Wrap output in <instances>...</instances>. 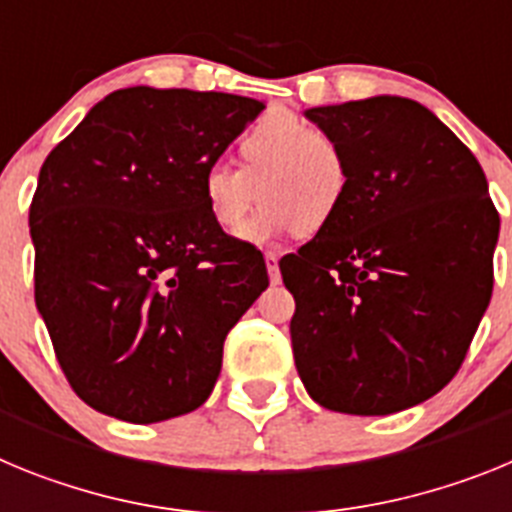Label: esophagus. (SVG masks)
<instances>
[{"label": "esophagus", "instance_id": "esophagus-1", "mask_svg": "<svg viewBox=\"0 0 512 512\" xmlns=\"http://www.w3.org/2000/svg\"><path fill=\"white\" fill-rule=\"evenodd\" d=\"M266 269H269V279L271 284H279V253L277 251H266Z\"/></svg>", "mask_w": 512, "mask_h": 512}]
</instances>
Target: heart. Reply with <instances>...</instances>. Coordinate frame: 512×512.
<instances>
[{
  "mask_svg": "<svg viewBox=\"0 0 512 512\" xmlns=\"http://www.w3.org/2000/svg\"><path fill=\"white\" fill-rule=\"evenodd\" d=\"M238 156L241 169L212 166L202 179L212 223L230 235L245 228L261 193L267 197L265 210L243 233L253 243L297 228L318 233L341 212L348 197L351 174L343 148L315 125L287 112L256 122L238 143Z\"/></svg>",
  "mask_w": 512,
  "mask_h": 512,
  "instance_id": "heart-1",
  "label": "heart"
}]
</instances>
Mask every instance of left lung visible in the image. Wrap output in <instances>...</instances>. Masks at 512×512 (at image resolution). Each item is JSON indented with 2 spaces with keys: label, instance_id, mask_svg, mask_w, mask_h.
Masks as SVG:
<instances>
[{
  "label": "left lung",
  "instance_id": "8db88e82",
  "mask_svg": "<svg viewBox=\"0 0 512 512\" xmlns=\"http://www.w3.org/2000/svg\"><path fill=\"white\" fill-rule=\"evenodd\" d=\"M343 148L348 197L279 261L307 395L348 415L420 405L459 372L492 297L500 215L485 171L408 97L310 107Z\"/></svg>",
  "mask_w": 512,
  "mask_h": 512
}]
</instances>
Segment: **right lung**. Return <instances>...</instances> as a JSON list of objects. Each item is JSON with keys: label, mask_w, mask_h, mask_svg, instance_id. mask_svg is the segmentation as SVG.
I'll use <instances>...</instances> for the list:
<instances>
[{"label": "right lung", "mask_w": 512, "mask_h": 512, "mask_svg": "<svg viewBox=\"0 0 512 512\" xmlns=\"http://www.w3.org/2000/svg\"><path fill=\"white\" fill-rule=\"evenodd\" d=\"M264 107L117 89L45 158L30 205L35 305L89 408L158 423L210 397L225 336L269 274L261 251L212 223L202 179Z\"/></svg>", "instance_id": "1"}]
</instances>
